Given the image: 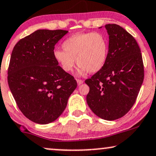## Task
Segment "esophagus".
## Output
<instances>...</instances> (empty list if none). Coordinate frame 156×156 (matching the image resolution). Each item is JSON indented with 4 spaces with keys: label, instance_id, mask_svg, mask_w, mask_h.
<instances>
[{
    "label": "esophagus",
    "instance_id": "34e87169",
    "mask_svg": "<svg viewBox=\"0 0 156 156\" xmlns=\"http://www.w3.org/2000/svg\"><path fill=\"white\" fill-rule=\"evenodd\" d=\"M76 82H77L78 85H80V84H82L84 82L83 80H80V79H76Z\"/></svg>",
    "mask_w": 156,
    "mask_h": 156
}]
</instances>
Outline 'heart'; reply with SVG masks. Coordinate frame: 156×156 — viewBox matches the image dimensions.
<instances>
[{
    "mask_svg": "<svg viewBox=\"0 0 156 156\" xmlns=\"http://www.w3.org/2000/svg\"><path fill=\"white\" fill-rule=\"evenodd\" d=\"M63 51L55 49L53 57L64 72H72L77 63L79 74H95L104 67L109 55L108 40L101 32H82L63 42Z\"/></svg>",
    "mask_w": 156,
    "mask_h": 156,
    "instance_id": "b5f03b06",
    "label": "heart"
}]
</instances>
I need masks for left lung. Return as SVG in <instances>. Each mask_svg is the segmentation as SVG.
Returning a JSON list of instances; mask_svg holds the SVG:
<instances>
[{
  "mask_svg": "<svg viewBox=\"0 0 156 156\" xmlns=\"http://www.w3.org/2000/svg\"><path fill=\"white\" fill-rule=\"evenodd\" d=\"M109 55L103 69L85 80L90 87L87 103L100 118L113 121L124 116L135 103L144 80L140 47L132 34L116 24L105 26Z\"/></svg>",
  "mask_w": 156,
  "mask_h": 156,
  "instance_id": "obj_1",
  "label": "left lung"
}]
</instances>
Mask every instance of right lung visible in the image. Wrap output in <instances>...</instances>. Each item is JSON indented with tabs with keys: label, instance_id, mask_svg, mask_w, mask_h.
I'll return each mask as SVG.
<instances>
[{
	"label": "right lung",
	"instance_id": "add662e5",
	"mask_svg": "<svg viewBox=\"0 0 156 156\" xmlns=\"http://www.w3.org/2000/svg\"><path fill=\"white\" fill-rule=\"evenodd\" d=\"M68 31L38 30L15 45L8 69V83L19 110L37 124L54 122L76 88L74 76L53 57L58 42Z\"/></svg>",
	"mask_w": 156,
	"mask_h": 156
}]
</instances>
